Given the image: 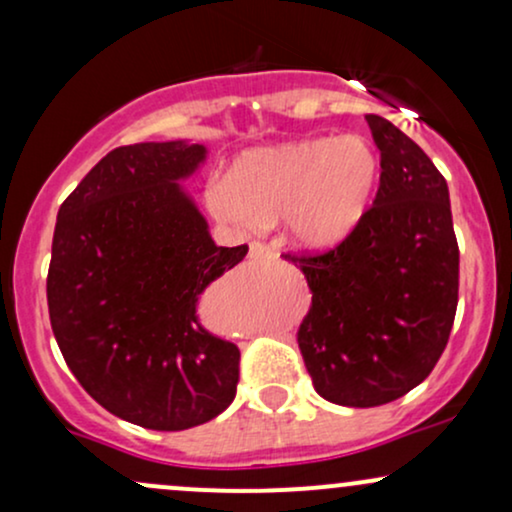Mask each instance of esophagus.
Wrapping results in <instances>:
<instances>
[{
    "label": "esophagus",
    "mask_w": 512,
    "mask_h": 512,
    "mask_svg": "<svg viewBox=\"0 0 512 512\" xmlns=\"http://www.w3.org/2000/svg\"><path fill=\"white\" fill-rule=\"evenodd\" d=\"M274 250L264 243H252L250 245V260H272Z\"/></svg>",
    "instance_id": "1"
}]
</instances>
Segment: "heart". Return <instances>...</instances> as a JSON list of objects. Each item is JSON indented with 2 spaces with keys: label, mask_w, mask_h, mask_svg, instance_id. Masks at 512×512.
Here are the masks:
<instances>
[{
  "label": "heart",
  "mask_w": 512,
  "mask_h": 512,
  "mask_svg": "<svg viewBox=\"0 0 512 512\" xmlns=\"http://www.w3.org/2000/svg\"><path fill=\"white\" fill-rule=\"evenodd\" d=\"M380 158L368 139H296L257 146L233 163L228 180L207 187L216 219L238 228L286 221L305 250H327L349 236L368 211Z\"/></svg>",
  "instance_id": "1"
}]
</instances>
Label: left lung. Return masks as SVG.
Masks as SVG:
<instances>
[{
    "instance_id": "left-lung-1",
    "label": "left lung",
    "mask_w": 512,
    "mask_h": 512,
    "mask_svg": "<svg viewBox=\"0 0 512 512\" xmlns=\"http://www.w3.org/2000/svg\"><path fill=\"white\" fill-rule=\"evenodd\" d=\"M380 149V187L337 248L286 255L313 293L298 349L317 395L380 407L424 383L448 344L460 250L448 182L402 129L366 115Z\"/></svg>"
}]
</instances>
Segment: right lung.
Segmentation results:
<instances>
[{"label": "right lung", "instance_id": "1", "mask_svg": "<svg viewBox=\"0 0 512 512\" xmlns=\"http://www.w3.org/2000/svg\"><path fill=\"white\" fill-rule=\"evenodd\" d=\"M207 146L144 142L96 163L57 211L48 308L64 361L110 414L185 431L236 397L240 351L197 317L204 289L248 255L219 248L180 185Z\"/></svg>", "mask_w": 512, "mask_h": 512}]
</instances>
